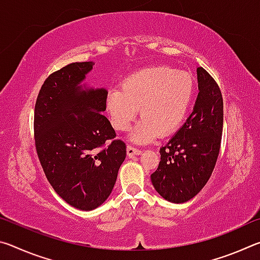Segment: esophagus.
<instances>
[{"label":"esophagus","mask_w":260,"mask_h":260,"mask_svg":"<svg viewBox=\"0 0 260 260\" xmlns=\"http://www.w3.org/2000/svg\"><path fill=\"white\" fill-rule=\"evenodd\" d=\"M142 151L139 150V149H136L132 146H127V156L128 157H134V156H138L141 155Z\"/></svg>","instance_id":"1"}]
</instances>
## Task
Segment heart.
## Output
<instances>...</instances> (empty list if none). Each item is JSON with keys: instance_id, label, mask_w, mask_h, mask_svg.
Here are the masks:
<instances>
[{"instance_id": "obj_1", "label": "heart", "mask_w": 260, "mask_h": 260, "mask_svg": "<svg viewBox=\"0 0 260 260\" xmlns=\"http://www.w3.org/2000/svg\"><path fill=\"white\" fill-rule=\"evenodd\" d=\"M193 93L195 86L188 73L149 67L127 76L120 89L110 90L105 109L113 128L121 132L128 129L139 109L142 119L131 132L129 140L143 144L179 128L191 107Z\"/></svg>"}]
</instances>
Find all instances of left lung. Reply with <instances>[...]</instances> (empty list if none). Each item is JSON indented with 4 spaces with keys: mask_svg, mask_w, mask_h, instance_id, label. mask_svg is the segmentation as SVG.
Listing matches in <instances>:
<instances>
[{
    "mask_svg": "<svg viewBox=\"0 0 260 260\" xmlns=\"http://www.w3.org/2000/svg\"><path fill=\"white\" fill-rule=\"evenodd\" d=\"M197 95L192 112L166 146L151 174L156 191L171 203L195 197L213 172L221 143L223 102L217 82L203 68H197Z\"/></svg>",
    "mask_w": 260,
    "mask_h": 260,
    "instance_id": "obj_1",
    "label": "left lung"
}]
</instances>
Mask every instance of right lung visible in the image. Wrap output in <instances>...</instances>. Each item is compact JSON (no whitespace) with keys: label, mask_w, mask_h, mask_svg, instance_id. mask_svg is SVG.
Returning a JSON list of instances; mask_svg holds the SVG:
<instances>
[{"label":"right lung","mask_w":260,"mask_h":260,"mask_svg":"<svg viewBox=\"0 0 260 260\" xmlns=\"http://www.w3.org/2000/svg\"><path fill=\"white\" fill-rule=\"evenodd\" d=\"M93 61L71 63L47 78L34 111L35 147L48 181L68 204L82 211L111 193L126 146L103 116L105 88L83 81Z\"/></svg>","instance_id":"obj_1"}]
</instances>
